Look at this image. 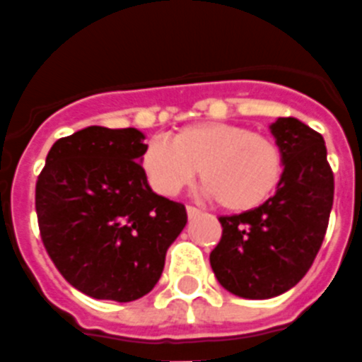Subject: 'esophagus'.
I'll list each match as a JSON object with an SVG mask.
<instances>
[{"label":"esophagus","instance_id":"34e87169","mask_svg":"<svg viewBox=\"0 0 362 362\" xmlns=\"http://www.w3.org/2000/svg\"><path fill=\"white\" fill-rule=\"evenodd\" d=\"M186 211H188V217H196V215L202 213L197 207H194V205H188V207H186Z\"/></svg>","mask_w":362,"mask_h":362}]
</instances>
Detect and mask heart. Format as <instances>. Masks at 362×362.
<instances>
[{"label": "heart", "instance_id": "obj_1", "mask_svg": "<svg viewBox=\"0 0 362 362\" xmlns=\"http://www.w3.org/2000/svg\"><path fill=\"white\" fill-rule=\"evenodd\" d=\"M141 166L149 184L174 196L196 178L205 194L227 211L243 213L264 205L279 188L285 155L272 135L227 122H202L182 127L170 141L145 145Z\"/></svg>", "mask_w": 362, "mask_h": 362}]
</instances>
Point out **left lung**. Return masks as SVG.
Wrapping results in <instances>:
<instances>
[{"label":"left lung","mask_w":362,"mask_h":362,"mask_svg":"<svg viewBox=\"0 0 362 362\" xmlns=\"http://www.w3.org/2000/svg\"><path fill=\"white\" fill-rule=\"evenodd\" d=\"M272 134L285 155L279 188L256 209L221 215L223 235L209 254L217 281L244 298H272L303 279L334 205L324 137L296 118H279Z\"/></svg>","instance_id":"obj_1"}]
</instances>
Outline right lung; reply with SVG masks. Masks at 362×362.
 Wrapping results in <instances>:
<instances>
[{
  "label": "right lung",
  "instance_id": "right-lung-1",
  "mask_svg": "<svg viewBox=\"0 0 362 362\" xmlns=\"http://www.w3.org/2000/svg\"><path fill=\"white\" fill-rule=\"evenodd\" d=\"M135 127H85L52 145L36 180V217L48 256L77 291L129 303L157 285L186 207L157 196Z\"/></svg>",
  "mask_w": 362,
  "mask_h": 362
}]
</instances>
